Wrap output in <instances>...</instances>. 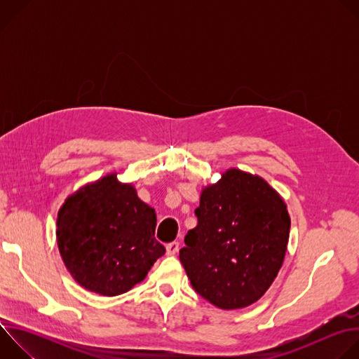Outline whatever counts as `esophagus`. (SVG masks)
<instances>
[{
	"label": "esophagus",
	"mask_w": 359,
	"mask_h": 359,
	"mask_svg": "<svg viewBox=\"0 0 359 359\" xmlns=\"http://www.w3.org/2000/svg\"><path fill=\"white\" fill-rule=\"evenodd\" d=\"M179 248H180V244L179 241H173V243H169L166 245V251H168V255H175L176 252H179Z\"/></svg>",
	"instance_id": "esophagus-1"
}]
</instances>
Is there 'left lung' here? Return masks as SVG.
Returning a JSON list of instances; mask_svg holds the SVG:
<instances>
[{"mask_svg": "<svg viewBox=\"0 0 359 359\" xmlns=\"http://www.w3.org/2000/svg\"><path fill=\"white\" fill-rule=\"evenodd\" d=\"M196 216L180 250L193 288L222 310L257 302L287 252L291 219L281 194L262 176L230 168L201 189Z\"/></svg>", "mask_w": 359, "mask_h": 359, "instance_id": "obj_1", "label": "left lung"}]
</instances>
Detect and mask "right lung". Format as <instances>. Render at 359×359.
<instances>
[{
    "label": "right lung",
    "instance_id": "right-lung-1",
    "mask_svg": "<svg viewBox=\"0 0 359 359\" xmlns=\"http://www.w3.org/2000/svg\"><path fill=\"white\" fill-rule=\"evenodd\" d=\"M156 222L136 187L108 173L62 203L55 231L61 259L85 290L121 295L142 283L166 251L155 238Z\"/></svg>",
    "mask_w": 359,
    "mask_h": 359
}]
</instances>
